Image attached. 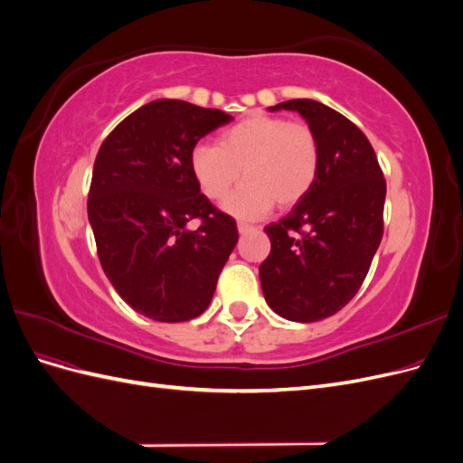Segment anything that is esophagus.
I'll return each mask as SVG.
<instances>
[{
	"label": "esophagus",
	"instance_id": "obj_1",
	"mask_svg": "<svg viewBox=\"0 0 463 463\" xmlns=\"http://www.w3.org/2000/svg\"><path fill=\"white\" fill-rule=\"evenodd\" d=\"M237 230H240V233H249V232H255L257 228L255 226H249V223L240 222V223H237Z\"/></svg>",
	"mask_w": 463,
	"mask_h": 463
}]
</instances>
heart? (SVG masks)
I'll list each match as a JSON object with an SVG mask.
<instances>
[{
  "label": "heart",
  "mask_w": 463,
  "mask_h": 463,
  "mask_svg": "<svg viewBox=\"0 0 463 463\" xmlns=\"http://www.w3.org/2000/svg\"><path fill=\"white\" fill-rule=\"evenodd\" d=\"M189 164L213 201L226 197L243 170L245 184L226 201V210L240 218H260L274 203L286 210L309 194L318 177L320 146L311 125L250 114L223 131L218 146H194Z\"/></svg>",
  "instance_id": "b5f03b06"
}]
</instances>
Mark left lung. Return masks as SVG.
Instances as JSON below:
<instances>
[{
	"label": "left lung",
	"instance_id": "1",
	"mask_svg": "<svg viewBox=\"0 0 463 463\" xmlns=\"http://www.w3.org/2000/svg\"><path fill=\"white\" fill-rule=\"evenodd\" d=\"M270 109H293L311 125L320 167L309 194L264 228L270 255L260 286L274 313L315 322L344 309L365 279L384 232L386 181L365 133L335 109L309 98Z\"/></svg>",
	"mask_w": 463,
	"mask_h": 463
}]
</instances>
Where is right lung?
<instances>
[{
	"label": "right lung",
	"instance_id": "obj_1",
	"mask_svg": "<svg viewBox=\"0 0 463 463\" xmlns=\"http://www.w3.org/2000/svg\"><path fill=\"white\" fill-rule=\"evenodd\" d=\"M230 121L162 98L125 118L96 154L87 208L98 259L121 299L152 320L203 315L240 237L189 164L194 145ZM191 219L199 229L186 228Z\"/></svg>",
	"mask_w": 463,
	"mask_h": 463
}]
</instances>
